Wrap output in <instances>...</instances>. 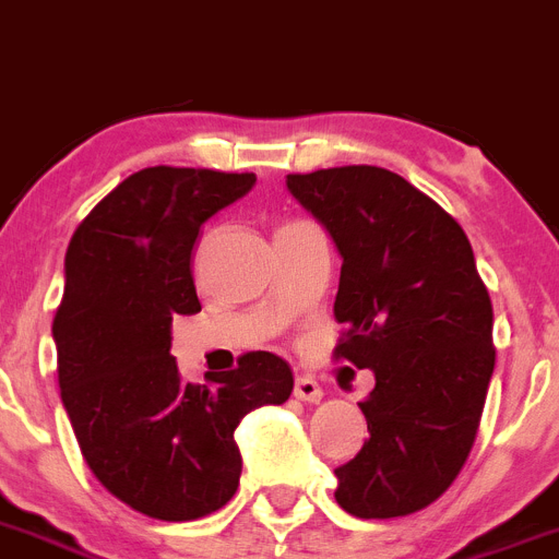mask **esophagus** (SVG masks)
<instances>
[{
  "instance_id": "34e87169",
  "label": "esophagus",
  "mask_w": 559,
  "mask_h": 559,
  "mask_svg": "<svg viewBox=\"0 0 559 559\" xmlns=\"http://www.w3.org/2000/svg\"><path fill=\"white\" fill-rule=\"evenodd\" d=\"M295 400L320 402L323 400V388L318 385V380H314V377H309V373H300L298 380H295Z\"/></svg>"
}]
</instances>
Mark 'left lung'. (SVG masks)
I'll return each mask as SVG.
<instances>
[{
  "instance_id": "left-lung-1",
  "label": "left lung",
  "mask_w": 559,
  "mask_h": 559,
  "mask_svg": "<svg viewBox=\"0 0 559 559\" xmlns=\"http://www.w3.org/2000/svg\"><path fill=\"white\" fill-rule=\"evenodd\" d=\"M286 188L337 247L334 357L371 368L368 441L334 469L354 518H402L448 492L473 450L492 380V300L467 233L400 174L343 165Z\"/></svg>"
}]
</instances>
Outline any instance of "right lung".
I'll use <instances>...</instances> for the list:
<instances>
[{
  "label": "right lung",
  "mask_w": 559,
  "mask_h": 559,
  "mask_svg": "<svg viewBox=\"0 0 559 559\" xmlns=\"http://www.w3.org/2000/svg\"><path fill=\"white\" fill-rule=\"evenodd\" d=\"M255 186V174L154 165L92 207L64 259L52 320L58 385L78 448L100 484L157 521H197L236 495V427L293 394L270 352L239 357L211 385L179 380L171 320L199 312V227Z\"/></svg>",
  "instance_id": "obj_1"
}]
</instances>
